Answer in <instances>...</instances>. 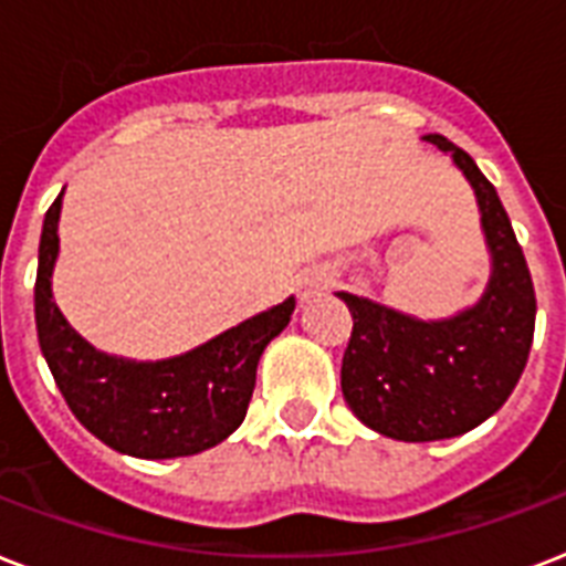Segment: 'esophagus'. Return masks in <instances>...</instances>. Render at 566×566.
Returning <instances> with one entry per match:
<instances>
[{
  "mask_svg": "<svg viewBox=\"0 0 566 566\" xmlns=\"http://www.w3.org/2000/svg\"><path fill=\"white\" fill-rule=\"evenodd\" d=\"M328 284H332V279H328L326 273H308L305 279H300V300H314V296H319L323 291H328Z\"/></svg>",
  "mask_w": 566,
  "mask_h": 566,
  "instance_id": "obj_1",
  "label": "esophagus"
}]
</instances>
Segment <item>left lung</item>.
I'll use <instances>...</instances> for the list:
<instances>
[{
    "label": "left lung",
    "mask_w": 566,
    "mask_h": 566,
    "mask_svg": "<svg viewBox=\"0 0 566 566\" xmlns=\"http://www.w3.org/2000/svg\"><path fill=\"white\" fill-rule=\"evenodd\" d=\"M429 144L452 155L473 185L491 249V282L473 308L417 319L378 302L337 293L353 314L340 387L364 426L394 440L458 438L496 413L526 370L535 337V284L491 181L443 135Z\"/></svg>",
    "instance_id": "1"
}]
</instances>
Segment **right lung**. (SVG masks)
Masks as SVG:
<instances>
[{
  "label": "right lung",
  "instance_id": "1",
  "mask_svg": "<svg viewBox=\"0 0 566 566\" xmlns=\"http://www.w3.org/2000/svg\"><path fill=\"white\" fill-rule=\"evenodd\" d=\"M64 196V193H61ZM61 196L43 220L34 282L40 353L84 429L135 458H181L217 447L247 417L266 344L291 323L296 300L164 361H126L93 349L52 300Z\"/></svg>",
  "mask_w": 566,
  "mask_h": 566
}]
</instances>
